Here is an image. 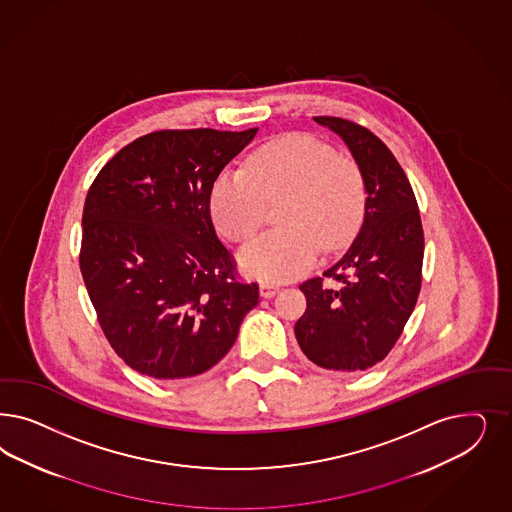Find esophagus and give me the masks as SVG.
Returning <instances> with one entry per match:
<instances>
[{
    "mask_svg": "<svg viewBox=\"0 0 512 512\" xmlns=\"http://www.w3.org/2000/svg\"><path fill=\"white\" fill-rule=\"evenodd\" d=\"M279 292V284H273V282H262L260 284V294L264 297H273Z\"/></svg>",
    "mask_w": 512,
    "mask_h": 512,
    "instance_id": "obj_1",
    "label": "esophagus"
}]
</instances>
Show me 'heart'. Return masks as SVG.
<instances>
[{
	"mask_svg": "<svg viewBox=\"0 0 512 512\" xmlns=\"http://www.w3.org/2000/svg\"><path fill=\"white\" fill-rule=\"evenodd\" d=\"M279 207L282 228L243 250L241 264L262 281H290L318 252H337L362 224L367 186L362 169L311 133L281 135L254 150L243 169L222 171L209 211L231 243H247L264 226L267 203Z\"/></svg>",
	"mask_w": 512,
	"mask_h": 512,
	"instance_id": "obj_1",
	"label": "heart"
}]
</instances>
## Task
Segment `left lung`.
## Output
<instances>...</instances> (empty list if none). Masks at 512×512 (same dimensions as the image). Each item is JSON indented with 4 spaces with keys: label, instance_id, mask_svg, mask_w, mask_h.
I'll return each mask as SVG.
<instances>
[{
    "label": "left lung",
    "instance_id": "left-lung-1",
    "mask_svg": "<svg viewBox=\"0 0 512 512\" xmlns=\"http://www.w3.org/2000/svg\"><path fill=\"white\" fill-rule=\"evenodd\" d=\"M314 120L345 139L365 177L367 205L347 252L322 277L299 284L307 309L294 331L311 362L356 373L388 356L413 313L422 286L424 230L413 186L392 150L347 118Z\"/></svg>",
    "mask_w": 512,
    "mask_h": 512
}]
</instances>
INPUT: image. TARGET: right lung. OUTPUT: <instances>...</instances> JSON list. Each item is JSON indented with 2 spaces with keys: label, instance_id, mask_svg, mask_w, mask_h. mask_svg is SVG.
I'll list each match as a JSON object with an SVG mask.
<instances>
[{
  "label": "right lung",
  "instance_id": "add662e5",
  "mask_svg": "<svg viewBox=\"0 0 512 512\" xmlns=\"http://www.w3.org/2000/svg\"><path fill=\"white\" fill-rule=\"evenodd\" d=\"M256 132L147 133L118 150L88 190L84 284L109 345L141 375L209 371L258 305V282L239 281L209 211L213 182Z\"/></svg>",
  "mask_w": 512,
  "mask_h": 512
}]
</instances>
